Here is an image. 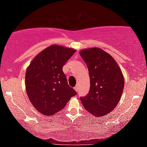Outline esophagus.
Instances as JSON below:
<instances>
[{"mask_svg":"<svg viewBox=\"0 0 147 147\" xmlns=\"http://www.w3.org/2000/svg\"><path fill=\"white\" fill-rule=\"evenodd\" d=\"M74 89H75V90L76 92L78 91V90H79V87H78V86H76L74 88Z\"/></svg>","mask_w":147,"mask_h":147,"instance_id":"1","label":"esophagus"}]
</instances>
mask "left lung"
Listing matches in <instances>:
<instances>
[{
    "instance_id": "left-lung-1",
    "label": "left lung",
    "mask_w": 147,
    "mask_h": 147,
    "mask_svg": "<svg viewBox=\"0 0 147 147\" xmlns=\"http://www.w3.org/2000/svg\"><path fill=\"white\" fill-rule=\"evenodd\" d=\"M79 54L87 65L90 79L89 92L80 100L88 112L96 117H104L121 99L124 77L114 58L102 49H84Z\"/></svg>"
}]
</instances>
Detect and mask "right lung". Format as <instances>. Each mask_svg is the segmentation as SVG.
I'll list each match as a JSON object with an SVG mask.
<instances>
[{
    "mask_svg": "<svg viewBox=\"0 0 147 147\" xmlns=\"http://www.w3.org/2000/svg\"><path fill=\"white\" fill-rule=\"evenodd\" d=\"M75 52L70 48L51 45L37 55L26 69V94L35 108L43 115L59 112L77 94L68 86L62 70Z\"/></svg>",
    "mask_w": 147,
    "mask_h": 147,
    "instance_id": "add662e5",
    "label": "right lung"
}]
</instances>
